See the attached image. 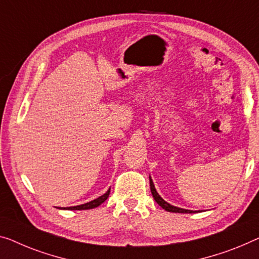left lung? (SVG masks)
<instances>
[{"label": "left lung", "mask_w": 259, "mask_h": 259, "mask_svg": "<svg viewBox=\"0 0 259 259\" xmlns=\"http://www.w3.org/2000/svg\"><path fill=\"white\" fill-rule=\"evenodd\" d=\"M150 178V190H151L152 193V196L154 199V201H156L159 206L165 209L166 211H171V213H184V214H192V213H198L200 210H190V209H184V208H179V207H176V206H172L171 203H168L165 201V200L161 198V196L158 194V192L156 191V187H154L153 185V181L151 179V177H149Z\"/></svg>", "instance_id": "8db88e82"}]
</instances>
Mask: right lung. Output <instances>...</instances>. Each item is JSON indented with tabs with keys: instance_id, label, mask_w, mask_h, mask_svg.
<instances>
[{
	"instance_id": "1",
	"label": "right lung",
	"mask_w": 259,
	"mask_h": 259,
	"mask_svg": "<svg viewBox=\"0 0 259 259\" xmlns=\"http://www.w3.org/2000/svg\"><path fill=\"white\" fill-rule=\"evenodd\" d=\"M109 193H110V188L105 193V194L101 195V196H99V198H96V199H94V200H92V201H90V202L79 204V206L57 207V208H58V209H66V210H86V209H93V208L99 207L100 204L105 202L108 196H109Z\"/></svg>"
}]
</instances>
